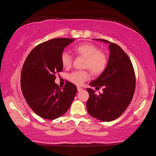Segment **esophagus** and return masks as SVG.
I'll return each instance as SVG.
<instances>
[{"instance_id": "1", "label": "esophagus", "mask_w": 156, "mask_h": 156, "mask_svg": "<svg viewBox=\"0 0 156 156\" xmlns=\"http://www.w3.org/2000/svg\"><path fill=\"white\" fill-rule=\"evenodd\" d=\"M77 89H78V91H83V89L82 88V87H78Z\"/></svg>"}]
</instances>
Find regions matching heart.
Wrapping results in <instances>:
<instances>
[{
    "label": "heart",
    "mask_w": 156,
    "mask_h": 156,
    "mask_svg": "<svg viewBox=\"0 0 156 156\" xmlns=\"http://www.w3.org/2000/svg\"><path fill=\"white\" fill-rule=\"evenodd\" d=\"M76 54L85 58L84 68H88L95 75L101 73L105 69L107 62V56L103 52L100 51L98 47L91 43H83L78 44L73 48ZM61 62L64 67L68 68L72 65V57L67 51L62 52ZM89 78L87 71H76L69 76V79L77 85H81L84 81Z\"/></svg>",
    "instance_id": "heart-1"
}]
</instances>
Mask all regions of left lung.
<instances>
[{
    "label": "left lung",
    "mask_w": 156,
    "mask_h": 156,
    "mask_svg": "<svg viewBox=\"0 0 156 156\" xmlns=\"http://www.w3.org/2000/svg\"><path fill=\"white\" fill-rule=\"evenodd\" d=\"M109 44V57L102 73L89 84L96 89L103 87V93L87 88L89 98L87 109L96 119L110 122L119 118L130 104L136 87L133 67L127 54L120 46L103 39H94Z\"/></svg>",
    "instance_id": "left-lung-1"
}]
</instances>
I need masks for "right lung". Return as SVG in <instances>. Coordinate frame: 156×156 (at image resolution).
Segmentation results:
<instances>
[{
  "mask_svg": "<svg viewBox=\"0 0 156 156\" xmlns=\"http://www.w3.org/2000/svg\"><path fill=\"white\" fill-rule=\"evenodd\" d=\"M75 39L58 38L36 46L23 65L20 86L26 102L34 112L44 119L54 120L67 112L77 92L75 84L67 82L63 89L55 83L62 71L63 50Z\"/></svg>",
  "mask_w": 156,
  "mask_h": 156,
  "instance_id": "obj_1",
  "label": "right lung"
}]
</instances>
